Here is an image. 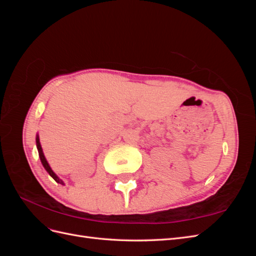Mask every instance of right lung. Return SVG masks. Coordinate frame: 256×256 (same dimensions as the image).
I'll use <instances>...</instances> for the list:
<instances>
[{
  "label": "right lung",
  "mask_w": 256,
  "mask_h": 256,
  "mask_svg": "<svg viewBox=\"0 0 256 256\" xmlns=\"http://www.w3.org/2000/svg\"><path fill=\"white\" fill-rule=\"evenodd\" d=\"M36 147H37V150H38V154H40V161H42V164L44 166V170L46 171H47L48 173H49V175L53 178L54 180H56V182H58V184H64V182L60 180V178L54 173L53 171H52V168H51V166H49V164H48V161H47V159H46V157H44V152H42V145H40V136H38V134H36Z\"/></svg>",
  "instance_id": "obj_1"
}]
</instances>
